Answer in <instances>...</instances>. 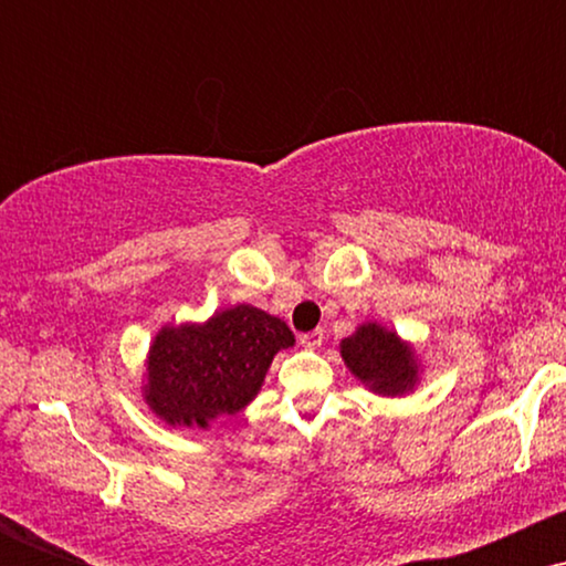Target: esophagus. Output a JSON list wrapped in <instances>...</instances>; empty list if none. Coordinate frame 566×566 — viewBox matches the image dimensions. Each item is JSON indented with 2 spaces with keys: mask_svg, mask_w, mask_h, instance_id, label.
Masks as SVG:
<instances>
[{
  "mask_svg": "<svg viewBox=\"0 0 566 566\" xmlns=\"http://www.w3.org/2000/svg\"><path fill=\"white\" fill-rule=\"evenodd\" d=\"M322 340H324L322 329H311V333H303L301 335V346L303 348H319Z\"/></svg>",
  "mask_w": 566,
  "mask_h": 566,
  "instance_id": "1",
  "label": "esophagus"
}]
</instances>
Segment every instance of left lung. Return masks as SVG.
I'll return each instance as SVG.
<instances>
[{
	"mask_svg": "<svg viewBox=\"0 0 566 566\" xmlns=\"http://www.w3.org/2000/svg\"><path fill=\"white\" fill-rule=\"evenodd\" d=\"M343 361L375 394H405L418 382V361L412 348L380 324H361L340 343Z\"/></svg>",
	"mask_w": 566,
	"mask_h": 566,
	"instance_id": "8db88e82",
	"label": "left lung"
}]
</instances>
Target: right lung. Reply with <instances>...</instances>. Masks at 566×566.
I'll return each mask as SVG.
<instances>
[{
    "label": "right lung",
    "instance_id": "1",
    "mask_svg": "<svg viewBox=\"0 0 566 566\" xmlns=\"http://www.w3.org/2000/svg\"><path fill=\"white\" fill-rule=\"evenodd\" d=\"M292 343L287 324L252 305H233L207 324L165 327L148 350V407L188 428L237 415L261 391L271 359Z\"/></svg>",
    "mask_w": 566,
    "mask_h": 566
}]
</instances>
